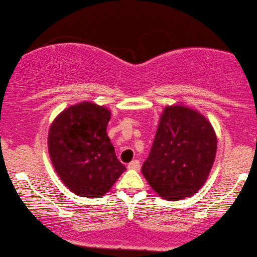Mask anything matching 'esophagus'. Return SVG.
<instances>
[{"label":"esophagus","instance_id":"34e87169","mask_svg":"<svg viewBox=\"0 0 257 257\" xmlns=\"http://www.w3.org/2000/svg\"><path fill=\"white\" fill-rule=\"evenodd\" d=\"M127 168H128V170L138 171L141 168V162L138 161V160H134V161L130 162V164L127 165Z\"/></svg>","mask_w":257,"mask_h":257}]
</instances>
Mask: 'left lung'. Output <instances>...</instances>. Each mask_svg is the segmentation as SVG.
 Instances as JSON below:
<instances>
[{"instance_id":"obj_1","label":"left lung","mask_w":257,"mask_h":257,"mask_svg":"<svg viewBox=\"0 0 257 257\" xmlns=\"http://www.w3.org/2000/svg\"><path fill=\"white\" fill-rule=\"evenodd\" d=\"M216 148L215 131L200 111L183 104L167 105L142 173L164 200L190 197L206 183Z\"/></svg>"}]
</instances>
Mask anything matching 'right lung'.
<instances>
[{"instance_id": "1", "label": "right lung", "mask_w": 257, "mask_h": 257, "mask_svg": "<svg viewBox=\"0 0 257 257\" xmlns=\"http://www.w3.org/2000/svg\"><path fill=\"white\" fill-rule=\"evenodd\" d=\"M110 110L80 102L55 117L48 135L49 156L60 179L81 197H99L110 190L126 167L107 135Z\"/></svg>"}]
</instances>
